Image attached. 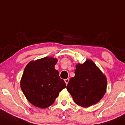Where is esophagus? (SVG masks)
Returning a JSON list of instances; mask_svg holds the SVG:
<instances>
[{"instance_id": "1", "label": "esophagus", "mask_w": 125, "mask_h": 125, "mask_svg": "<svg viewBox=\"0 0 125 125\" xmlns=\"http://www.w3.org/2000/svg\"><path fill=\"white\" fill-rule=\"evenodd\" d=\"M64 81H65V82H66V85H67V83H68L69 81V78H66V79L64 80Z\"/></svg>"}]
</instances>
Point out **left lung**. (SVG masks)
I'll use <instances>...</instances> for the list:
<instances>
[{
    "label": "left lung",
    "mask_w": 125,
    "mask_h": 125,
    "mask_svg": "<svg viewBox=\"0 0 125 125\" xmlns=\"http://www.w3.org/2000/svg\"><path fill=\"white\" fill-rule=\"evenodd\" d=\"M105 76L91 60L76 65L75 77L69 81L67 90L77 105L88 107L99 101L106 91Z\"/></svg>",
    "instance_id": "obj_1"
}]
</instances>
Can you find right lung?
<instances>
[{
    "instance_id": "1",
    "label": "right lung",
    "mask_w": 125,
    "mask_h": 125,
    "mask_svg": "<svg viewBox=\"0 0 125 125\" xmlns=\"http://www.w3.org/2000/svg\"><path fill=\"white\" fill-rule=\"evenodd\" d=\"M56 63V59L46 57L31 61L25 67L21 88L32 105L42 109L48 107L66 87L65 82L54 69Z\"/></svg>"
}]
</instances>
